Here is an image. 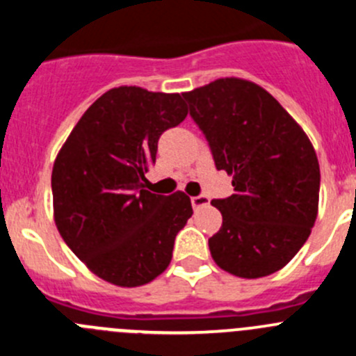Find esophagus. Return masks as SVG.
<instances>
[{
    "mask_svg": "<svg viewBox=\"0 0 356 356\" xmlns=\"http://www.w3.org/2000/svg\"><path fill=\"white\" fill-rule=\"evenodd\" d=\"M191 203H193L194 209H201V207L209 205V197L203 196V194H201V196H194L191 197Z\"/></svg>",
    "mask_w": 356,
    "mask_h": 356,
    "instance_id": "obj_1",
    "label": "esophagus"
}]
</instances>
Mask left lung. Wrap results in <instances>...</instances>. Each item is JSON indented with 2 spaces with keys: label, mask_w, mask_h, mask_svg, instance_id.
<instances>
[{
  "label": "left lung",
  "mask_w": 356,
  "mask_h": 356,
  "mask_svg": "<svg viewBox=\"0 0 356 356\" xmlns=\"http://www.w3.org/2000/svg\"><path fill=\"white\" fill-rule=\"evenodd\" d=\"M219 171L235 193L213 200L222 225L209 238L212 259L238 278L287 266L316 222L321 172L316 149L284 106L260 85L219 78L184 92Z\"/></svg>",
  "instance_id": "obj_1"
}]
</instances>
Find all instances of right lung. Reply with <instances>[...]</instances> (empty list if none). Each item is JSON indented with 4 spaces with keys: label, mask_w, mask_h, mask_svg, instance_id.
<instances>
[{
    "label": "right lung",
    "mask_w": 356,
    "mask_h": 356,
    "mask_svg": "<svg viewBox=\"0 0 356 356\" xmlns=\"http://www.w3.org/2000/svg\"><path fill=\"white\" fill-rule=\"evenodd\" d=\"M188 110L180 94L122 85L85 110L53 163V217L89 271L118 287H140L162 275L176 234L193 216L185 193L144 188L160 135Z\"/></svg>",
    "instance_id": "add662e5"
}]
</instances>
